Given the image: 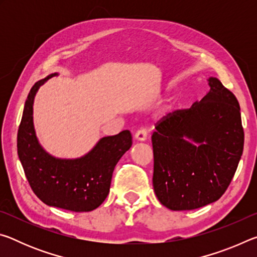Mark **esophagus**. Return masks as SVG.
Returning <instances> with one entry per match:
<instances>
[{
  "label": "esophagus",
  "mask_w": 257,
  "mask_h": 257,
  "mask_svg": "<svg viewBox=\"0 0 257 257\" xmlns=\"http://www.w3.org/2000/svg\"><path fill=\"white\" fill-rule=\"evenodd\" d=\"M146 138H147V132L145 129L138 130V132L135 134V139H136L137 142H145Z\"/></svg>",
  "instance_id": "34e87169"
}]
</instances>
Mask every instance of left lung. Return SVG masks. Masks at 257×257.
<instances>
[{"mask_svg": "<svg viewBox=\"0 0 257 257\" xmlns=\"http://www.w3.org/2000/svg\"><path fill=\"white\" fill-rule=\"evenodd\" d=\"M210 90L187 110L169 113L152 136L153 187L172 211L205 206L231 182L243 150L240 106L214 77Z\"/></svg>", "mask_w": 257, "mask_h": 257, "instance_id": "1", "label": "left lung"}]
</instances>
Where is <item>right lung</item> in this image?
I'll use <instances>...</instances> for the list:
<instances>
[{"instance_id": "1", "label": "right lung", "mask_w": 257, "mask_h": 257, "mask_svg": "<svg viewBox=\"0 0 257 257\" xmlns=\"http://www.w3.org/2000/svg\"><path fill=\"white\" fill-rule=\"evenodd\" d=\"M51 73L33 86L26 99L18 130V155L36 196L49 206L72 212H89L105 201L116 163L133 145L129 130L99 139L81 158L59 159L43 149L34 128L36 93Z\"/></svg>"}]
</instances>
